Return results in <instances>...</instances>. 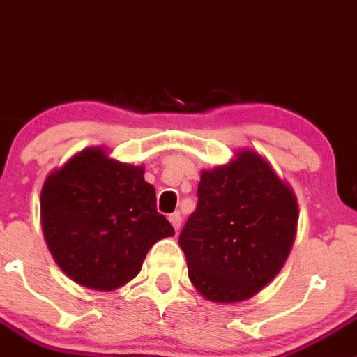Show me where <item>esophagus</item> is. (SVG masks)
<instances>
[{"label":"esophagus","mask_w":357,"mask_h":357,"mask_svg":"<svg viewBox=\"0 0 357 357\" xmlns=\"http://www.w3.org/2000/svg\"><path fill=\"white\" fill-rule=\"evenodd\" d=\"M169 221H171V225L174 227V230H179V228H181V223H183V218L179 213H174L169 216Z\"/></svg>","instance_id":"34e87169"}]
</instances>
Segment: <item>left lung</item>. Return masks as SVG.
Returning a JSON list of instances; mask_svg holds the SVG:
<instances>
[{
	"instance_id": "1",
	"label": "left lung",
	"mask_w": 357,
	"mask_h": 357,
	"mask_svg": "<svg viewBox=\"0 0 357 357\" xmlns=\"http://www.w3.org/2000/svg\"><path fill=\"white\" fill-rule=\"evenodd\" d=\"M199 202L179 235L188 278L214 303L252 298L291 252L298 200L258 151L200 172Z\"/></svg>"
}]
</instances>
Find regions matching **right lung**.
I'll return each mask as SVG.
<instances>
[{
	"label": "right lung",
	"mask_w": 357,
	"mask_h": 357,
	"mask_svg": "<svg viewBox=\"0 0 357 357\" xmlns=\"http://www.w3.org/2000/svg\"><path fill=\"white\" fill-rule=\"evenodd\" d=\"M40 211L59 268L94 291L132 281L151 245L174 235L143 165L115 160L102 146L85 148L47 176Z\"/></svg>",
	"instance_id": "1"
}]
</instances>
